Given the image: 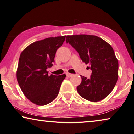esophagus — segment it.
I'll use <instances>...</instances> for the list:
<instances>
[{"label": "esophagus", "instance_id": "1", "mask_svg": "<svg viewBox=\"0 0 134 134\" xmlns=\"http://www.w3.org/2000/svg\"><path fill=\"white\" fill-rule=\"evenodd\" d=\"M66 75L68 77H72V76L73 75V74H70V73H69V72H67V73H66Z\"/></svg>", "mask_w": 134, "mask_h": 134}]
</instances>
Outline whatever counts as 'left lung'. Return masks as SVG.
Listing matches in <instances>:
<instances>
[{
	"mask_svg": "<svg viewBox=\"0 0 134 134\" xmlns=\"http://www.w3.org/2000/svg\"><path fill=\"white\" fill-rule=\"evenodd\" d=\"M65 41L92 70L90 78L81 75L82 82L77 87L78 93L91 102L103 100L111 93L118 80L119 63L113 49L95 35H67Z\"/></svg>",
	"mask_w": 134,
	"mask_h": 134,
	"instance_id": "left-lung-1",
	"label": "left lung"
}]
</instances>
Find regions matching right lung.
<instances>
[{"label":"right lung","instance_id":"1","mask_svg":"<svg viewBox=\"0 0 134 134\" xmlns=\"http://www.w3.org/2000/svg\"><path fill=\"white\" fill-rule=\"evenodd\" d=\"M65 36L48 38L35 42L20 54L17 79L27 98L38 106H44L56 99L65 74L48 75L47 69L54 62L57 50L65 41Z\"/></svg>","mask_w":134,"mask_h":134}]
</instances>
